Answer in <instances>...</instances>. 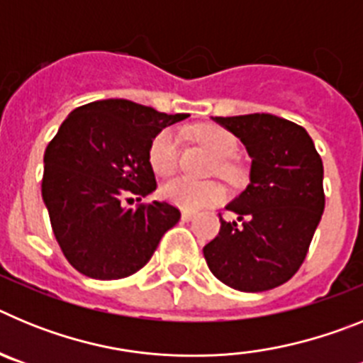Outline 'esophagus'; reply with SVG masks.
Masks as SVG:
<instances>
[{"mask_svg":"<svg viewBox=\"0 0 363 363\" xmlns=\"http://www.w3.org/2000/svg\"><path fill=\"white\" fill-rule=\"evenodd\" d=\"M192 218H194V214L189 213V211H184V213H182V220L184 221H191Z\"/></svg>","mask_w":363,"mask_h":363,"instance_id":"1","label":"esophagus"}]
</instances>
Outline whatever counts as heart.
I'll return each mask as SVG.
<instances>
[{
	"label": "heart",
	"mask_w": 363,
	"mask_h": 363,
	"mask_svg": "<svg viewBox=\"0 0 363 363\" xmlns=\"http://www.w3.org/2000/svg\"><path fill=\"white\" fill-rule=\"evenodd\" d=\"M194 138L203 149L209 150L218 160L214 167L218 176H223L227 179L236 178L238 171L230 163V158L238 150V140L229 130L213 123L198 125L194 129ZM149 162L152 171L158 176L165 178V176L174 174L179 163V140L174 130L163 129L162 133L156 134L150 143ZM162 196L185 211H201L205 207L220 203L225 192L221 185L214 182H192L189 178H176L163 185Z\"/></svg>",
	"instance_id": "1"
}]
</instances>
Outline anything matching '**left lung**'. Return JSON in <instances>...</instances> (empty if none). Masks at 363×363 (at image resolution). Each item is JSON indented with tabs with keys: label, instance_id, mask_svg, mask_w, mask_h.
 <instances>
[{
	"label": "left lung",
	"instance_id": "8db88e82",
	"mask_svg": "<svg viewBox=\"0 0 363 363\" xmlns=\"http://www.w3.org/2000/svg\"><path fill=\"white\" fill-rule=\"evenodd\" d=\"M252 158L251 184L220 214V233L203 247L211 272L245 293L274 289L296 274L325 207L323 165L307 130L272 114L214 118Z\"/></svg>",
	"mask_w": 363,
	"mask_h": 363
}]
</instances>
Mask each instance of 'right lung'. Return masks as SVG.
I'll list each match as a JSON object with an SVG mask.
<instances>
[{"instance_id": "obj_1", "label": "right lung", "mask_w": 363, "mask_h": 363, "mask_svg": "<svg viewBox=\"0 0 363 363\" xmlns=\"http://www.w3.org/2000/svg\"><path fill=\"white\" fill-rule=\"evenodd\" d=\"M187 114H163L129 99L74 108L45 149L41 196L54 236L76 271L94 280L138 272L179 220L167 201L125 209L156 191L149 149L156 134Z\"/></svg>"}]
</instances>
